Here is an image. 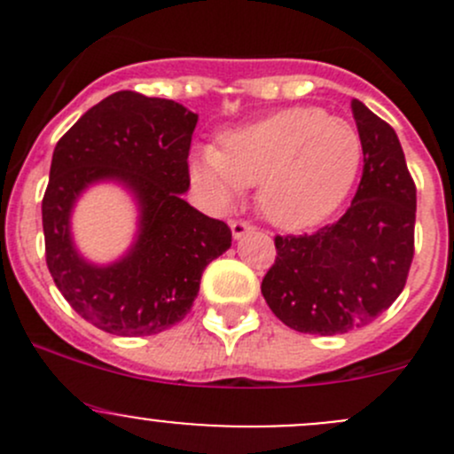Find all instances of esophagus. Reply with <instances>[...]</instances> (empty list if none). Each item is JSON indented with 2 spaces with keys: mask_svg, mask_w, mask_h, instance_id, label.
<instances>
[{
  "mask_svg": "<svg viewBox=\"0 0 454 454\" xmlns=\"http://www.w3.org/2000/svg\"><path fill=\"white\" fill-rule=\"evenodd\" d=\"M231 231H232V237H235V239H241L244 235L253 232L254 226L250 222H246V219H232Z\"/></svg>",
  "mask_w": 454,
  "mask_h": 454,
  "instance_id": "1",
  "label": "esophagus"
}]
</instances>
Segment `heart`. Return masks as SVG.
<instances>
[{
    "instance_id": "b5f03b06",
    "label": "heart",
    "mask_w": 454,
    "mask_h": 454,
    "mask_svg": "<svg viewBox=\"0 0 454 454\" xmlns=\"http://www.w3.org/2000/svg\"><path fill=\"white\" fill-rule=\"evenodd\" d=\"M363 160L351 122L320 107H292L222 136L195 153L191 176L217 204L259 186V208L283 231L323 222L347 198Z\"/></svg>"
}]
</instances>
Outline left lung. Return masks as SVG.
<instances>
[{
    "label": "left lung",
    "instance_id": "1",
    "mask_svg": "<svg viewBox=\"0 0 454 454\" xmlns=\"http://www.w3.org/2000/svg\"><path fill=\"white\" fill-rule=\"evenodd\" d=\"M364 168L338 222L305 235H277V259L261 281L274 316L303 333L364 327L402 294L415 253V182L397 134L351 100Z\"/></svg>",
    "mask_w": 454,
    "mask_h": 454
}]
</instances>
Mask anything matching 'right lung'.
<instances>
[{
	"label": "right lung",
	"mask_w": 454,
	"mask_h": 454,
	"mask_svg": "<svg viewBox=\"0 0 454 454\" xmlns=\"http://www.w3.org/2000/svg\"><path fill=\"white\" fill-rule=\"evenodd\" d=\"M195 125L180 103L122 90L87 109L54 146L41 201L45 263L67 303L103 332L153 336L180 323L206 265L231 248V228L182 198ZM98 179L122 181L141 204L139 241L105 269L81 260L69 239L74 200Z\"/></svg>",
	"instance_id": "right-lung-1"
}]
</instances>
